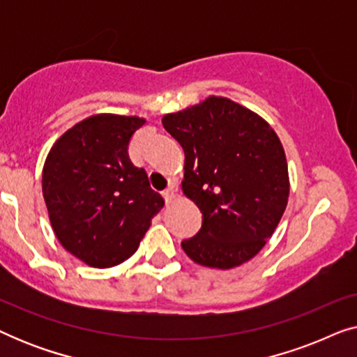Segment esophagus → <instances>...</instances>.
I'll return each instance as SVG.
<instances>
[{"label":"esophagus","mask_w":357,"mask_h":357,"mask_svg":"<svg viewBox=\"0 0 357 357\" xmlns=\"http://www.w3.org/2000/svg\"><path fill=\"white\" fill-rule=\"evenodd\" d=\"M162 195H164V198H165V202H172V199L177 197V188H174V187H169V188H165L164 192H162Z\"/></svg>","instance_id":"1"}]
</instances>
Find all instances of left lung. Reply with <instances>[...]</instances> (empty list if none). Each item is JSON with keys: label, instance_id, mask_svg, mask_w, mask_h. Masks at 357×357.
<instances>
[{"label": "left lung", "instance_id": "left-lung-1", "mask_svg": "<svg viewBox=\"0 0 357 357\" xmlns=\"http://www.w3.org/2000/svg\"><path fill=\"white\" fill-rule=\"evenodd\" d=\"M185 153L182 192L203 224L182 242L198 265L231 270L273 236L289 198L284 148L266 120L227 97L209 96L162 116Z\"/></svg>", "mask_w": 357, "mask_h": 357}]
</instances>
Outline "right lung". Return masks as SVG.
Wrapping results in <instances>:
<instances>
[{"mask_svg": "<svg viewBox=\"0 0 357 357\" xmlns=\"http://www.w3.org/2000/svg\"><path fill=\"white\" fill-rule=\"evenodd\" d=\"M139 116L97 114L65 131L42 170L53 232L65 250L92 268L128 260L164 206L144 169L130 160Z\"/></svg>", "mask_w": 357, "mask_h": 357, "instance_id": "add662e5", "label": "right lung"}]
</instances>
